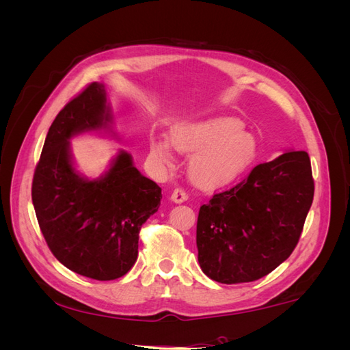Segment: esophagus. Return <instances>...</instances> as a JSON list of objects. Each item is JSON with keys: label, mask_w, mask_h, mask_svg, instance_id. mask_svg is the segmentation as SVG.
Instances as JSON below:
<instances>
[{"label": "esophagus", "mask_w": 350, "mask_h": 350, "mask_svg": "<svg viewBox=\"0 0 350 350\" xmlns=\"http://www.w3.org/2000/svg\"><path fill=\"white\" fill-rule=\"evenodd\" d=\"M171 200L174 201V203H184V201L188 200V194L184 191L183 188H176L171 194Z\"/></svg>", "instance_id": "34e87169"}]
</instances>
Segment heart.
<instances>
[{"label":"heart","instance_id":"obj_1","mask_svg":"<svg viewBox=\"0 0 350 350\" xmlns=\"http://www.w3.org/2000/svg\"><path fill=\"white\" fill-rule=\"evenodd\" d=\"M242 122L230 116H217L175 126L171 143L163 137L150 142V154L163 166H172V146L189 159L188 174L200 188H219L237 179L252 163L257 142L242 130Z\"/></svg>","mask_w":350,"mask_h":350}]
</instances>
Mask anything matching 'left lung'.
I'll return each mask as SVG.
<instances>
[{
  "mask_svg": "<svg viewBox=\"0 0 350 350\" xmlns=\"http://www.w3.org/2000/svg\"><path fill=\"white\" fill-rule=\"evenodd\" d=\"M314 198L306 152L260 163L198 211V262L206 276L234 284L267 276L288 258Z\"/></svg>",
  "mask_w": 350,
  "mask_h": 350,
  "instance_id": "left-lung-1",
  "label": "left lung"
}]
</instances>
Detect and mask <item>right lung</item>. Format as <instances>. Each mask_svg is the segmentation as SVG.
Listing matches in <instances>:
<instances>
[{
    "label": "right lung",
    "instance_id": "1",
    "mask_svg": "<svg viewBox=\"0 0 350 350\" xmlns=\"http://www.w3.org/2000/svg\"><path fill=\"white\" fill-rule=\"evenodd\" d=\"M112 121L103 84L92 83L59 111L49 126L31 183L38 224L51 252L71 271L113 280L139 256V234L161 206L162 189L120 152L98 179L72 166L70 139L108 129Z\"/></svg>",
    "mask_w": 350,
    "mask_h": 350
}]
</instances>
